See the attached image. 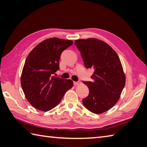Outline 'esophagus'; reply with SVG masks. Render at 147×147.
Returning a JSON list of instances; mask_svg holds the SVG:
<instances>
[{
    "instance_id": "esophagus-1",
    "label": "esophagus",
    "mask_w": 147,
    "mask_h": 147,
    "mask_svg": "<svg viewBox=\"0 0 147 147\" xmlns=\"http://www.w3.org/2000/svg\"><path fill=\"white\" fill-rule=\"evenodd\" d=\"M80 84H81V82L78 81V82H74V85H78Z\"/></svg>"
}]
</instances>
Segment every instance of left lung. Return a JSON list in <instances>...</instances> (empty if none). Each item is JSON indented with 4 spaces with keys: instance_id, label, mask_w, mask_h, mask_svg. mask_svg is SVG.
<instances>
[{
    "instance_id": "8db88e82",
    "label": "left lung",
    "mask_w": 147,
    "mask_h": 147,
    "mask_svg": "<svg viewBox=\"0 0 147 147\" xmlns=\"http://www.w3.org/2000/svg\"><path fill=\"white\" fill-rule=\"evenodd\" d=\"M74 44L81 53L85 67L94 70L92 82H83L89 89L83 104L92 113H103L115 105L125 87L119 58L109 45L99 40H76Z\"/></svg>"
}]
</instances>
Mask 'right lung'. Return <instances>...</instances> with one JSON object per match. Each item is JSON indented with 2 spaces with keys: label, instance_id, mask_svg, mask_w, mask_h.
<instances>
[{
  "label": "right lung",
  "instance_id": "add662e5",
  "mask_svg": "<svg viewBox=\"0 0 147 147\" xmlns=\"http://www.w3.org/2000/svg\"><path fill=\"white\" fill-rule=\"evenodd\" d=\"M73 44L72 40L58 38L46 39L37 45L26 58L21 86L26 99L38 110H51L73 87L71 80L53 75L60 69L59 60L63 51Z\"/></svg>",
  "mask_w": 147,
  "mask_h": 147
}]
</instances>
